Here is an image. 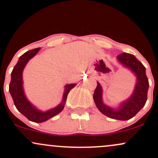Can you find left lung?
I'll return each instance as SVG.
<instances>
[{
    "mask_svg": "<svg viewBox=\"0 0 158 158\" xmlns=\"http://www.w3.org/2000/svg\"><path fill=\"white\" fill-rule=\"evenodd\" d=\"M121 64L134 72L136 77V83L134 93L130 98L123 102L116 110L108 107L103 103L102 88L97 82L96 89L93 94V99L96 107L107 117L117 120H128L134 117L145 106L149 84L146 74V68L135 56L127 53H122L117 56Z\"/></svg>",
    "mask_w": 158,
    "mask_h": 158,
    "instance_id": "left-lung-1",
    "label": "left lung"
}]
</instances>
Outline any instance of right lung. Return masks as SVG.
<instances>
[{"label": "right lung", "instance_id": "right-lung-1", "mask_svg": "<svg viewBox=\"0 0 158 158\" xmlns=\"http://www.w3.org/2000/svg\"><path fill=\"white\" fill-rule=\"evenodd\" d=\"M40 50V48L33 49V50L27 51L23 55L19 57V61L16 65L14 66L13 70L11 73V81L9 86V91L11 95L12 100L14 102L15 107L22 114L29 119L30 121L40 123L44 122L49 118L54 117L57 115L63 110L65 106V103L66 102L67 95L72 88L76 86L75 84H68L65 86V92L63 94V101L57 107L42 112L36 109L34 106L26 98L23 89V81H22V72L24 67L27 63V62L33 57Z\"/></svg>", "mask_w": 158, "mask_h": 158}]
</instances>
